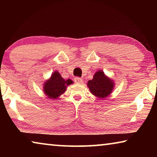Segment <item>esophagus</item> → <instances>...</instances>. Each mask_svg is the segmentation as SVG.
Segmentation results:
<instances>
[{
    "label": "esophagus",
    "instance_id": "esophagus-1",
    "mask_svg": "<svg viewBox=\"0 0 157 157\" xmlns=\"http://www.w3.org/2000/svg\"><path fill=\"white\" fill-rule=\"evenodd\" d=\"M74 81H75V83L79 84V83H81V82H82V79L80 78H78V77H77V78H74Z\"/></svg>",
    "mask_w": 157,
    "mask_h": 157
}]
</instances>
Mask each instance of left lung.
<instances>
[{
    "instance_id": "8db88e82",
    "label": "left lung",
    "mask_w": 157,
    "mask_h": 157,
    "mask_svg": "<svg viewBox=\"0 0 157 157\" xmlns=\"http://www.w3.org/2000/svg\"><path fill=\"white\" fill-rule=\"evenodd\" d=\"M114 81L100 70L95 73L93 79L87 82L90 92L95 97L104 99L109 96L114 89Z\"/></svg>"
}]
</instances>
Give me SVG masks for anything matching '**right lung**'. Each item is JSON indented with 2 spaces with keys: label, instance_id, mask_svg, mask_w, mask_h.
I'll use <instances>...</instances> for the list:
<instances>
[{
  "label": "right lung",
  "instance_id": "obj_1",
  "mask_svg": "<svg viewBox=\"0 0 157 157\" xmlns=\"http://www.w3.org/2000/svg\"><path fill=\"white\" fill-rule=\"evenodd\" d=\"M72 84L73 82L71 79H63L56 71L52 73L49 79L44 82L43 91L48 98L56 100L66 91V87Z\"/></svg>",
  "mask_w": 157,
  "mask_h": 157
}]
</instances>
